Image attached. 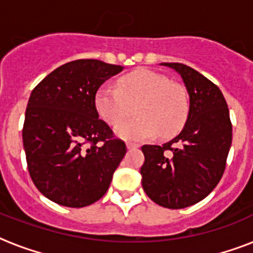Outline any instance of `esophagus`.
<instances>
[{
  "instance_id": "34e87169",
  "label": "esophagus",
  "mask_w": 253,
  "mask_h": 253,
  "mask_svg": "<svg viewBox=\"0 0 253 253\" xmlns=\"http://www.w3.org/2000/svg\"><path fill=\"white\" fill-rule=\"evenodd\" d=\"M126 147H127V150H136L139 146L138 144H134V143H127Z\"/></svg>"
}]
</instances>
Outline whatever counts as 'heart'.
Wrapping results in <instances>:
<instances>
[{
	"mask_svg": "<svg viewBox=\"0 0 253 253\" xmlns=\"http://www.w3.org/2000/svg\"><path fill=\"white\" fill-rule=\"evenodd\" d=\"M132 106L137 117L119 125L115 132L119 138L134 142L156 134L174 135L184 126L189 113L184 87L150 69H138L121 77L118 87L103 84L95 93V110L110 126L126 119Z\"/></svg>",
	"mask_w": 253,
	"mask_h": 253,
	"instance_id": "1",
	"label": "heart"
}]
</instances>
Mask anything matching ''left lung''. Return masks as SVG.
<instances>
[{"label":"left lung","mask_w":253,"mask_h":253,"mask_svg":"<svg viewBox=\"0 0 253 253\" xmlns=\"http://www.w3.org/2000/svg\"><path fill=\"white\" fill-rule=\"evenodd\" d=\"M174 69L189 94L184 128L163 146L142 147L144 192L155 204L184 209L208 197L223 176L232 140L230 111L222 91L196 69L162 63Z\"/></svg>","instance_id":"8db88e82"}]
</instances>
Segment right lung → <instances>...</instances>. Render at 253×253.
<instances>
[{
	"mask_svg": "<svg viewBox=\"0 0 253 253\" xmlns=\"http://www.w3.org/2000/svg\"><path fill=\"white\" fill-rule=\"evenodd\" d=\"M122 71L81 59L56 68L31 91L22 139L31 180L48 200L84 208L107 192L126 144L98 118L94 97Z\"/></svg>",
	"mask_w": 253,
	"mask_h": 253,
	"instance_id": "add662e5",
	"label": "right lung"
}]
</instances>
